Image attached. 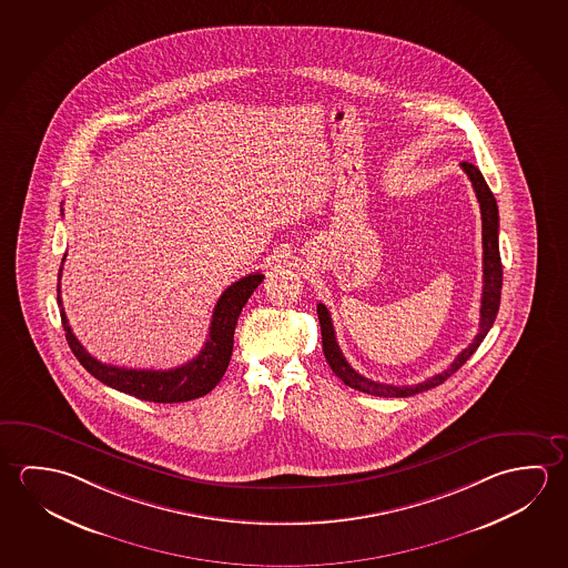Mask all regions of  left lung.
Here are the masks:
<instances>
[{
  "label": "left lung",
  "mask_w": 568,
  "mask_h": 568,
  "mask_svg": "<svg viewBox=\"0 0 568 568\" xmlns=\"http://www.w3.org/2000/svg\"><path fill=\"white\" fill-rule=\"evenodd\" d=\"M462 168H464L467 178L471 180V186H474L479 210H481V230H484V295H481V311H479L481 313L479 333L475 335L474 343L457 354L456 361L449 364V368L444 373L436 374L428 381L412 384V386H394V384H384V382L366 378L363 374L356 373L351 364L346 363L343 351L336 343L335 326H333L331 313L323 303H318L316 315H318V323H321L323 353H325L326 363L333 368V373L354 390L382 396V398H408V396H414L419 392L432 390L439 384H444L452 374H456L467 363V358L477 351L479 344L484 343L485 336L495 323V316L499 311V301H501L503 285V265L501 255H499V210H497V202H495L491 190L485 182L484 174L479 172V168L469 164V162H462Z\"/></svg>",
  "instance_id": "obj_1"
}]
</instances>
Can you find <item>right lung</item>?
I'll use <instances>...</instances> for the list:
<instances>
[{"label": "right lung", "instance_id": "1", "mask_svg": "<svg viewBox=\"0 0 568 568\" xmlns=\"http://www.w3.org/2000/svg\"><path fill=\"white\" fill-rule=\"evenodd\" d=\"M61 270H59V283H57V303L61 307V323L65 326L67 343L75 354L77 361L83 364L97 381L103 382L114 390L131 394L139 400L159 402V404L194 400L214 390L232 358L233 331L237 325L240 313L245 307L247 298L252 297L253 291L263 281L261 273H252L225 288L222 297L215 303L210 336L195 358L170 371H136V368H119L111 364L99 363L84 351L83 344L77 341L61 301Z\"/></svg>", "mask_w": 568, "mask_h": 568}]
</instances>
